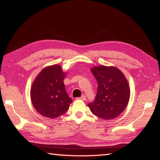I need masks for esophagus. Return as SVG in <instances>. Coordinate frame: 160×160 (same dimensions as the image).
<instances>
[{
    "instance_id": "obj_1",
    "label": "esophagus",
    "mask_w": 160,
    "mask_h": 160,
    "mask_svg": "<svg viewBox=\"0 0 160 160\" xmlns=\"http://www.w3.org/2000/svg\"><path fill=\"white\" fill-rule=\"evenodd\" d=\"M76 99L77 100H82L85 101L87 100V98H86L85 96H81L80 98H76Z\"/></svg>"
}]
</instances>
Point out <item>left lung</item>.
Masks as SVG:
<instances>
[{
  "label": "left lung",
  "instance_id": "obj_1",
  "mask_svg": "<svg viewBox=\"0 0 160 160\" xmlns=\"http://www.w3.org/2000/svg\"><path fill=\"white\" fill-rule=\"evenodd\" d=\"M91 71L98 86L96 99L88 107L94 115L104 120L117 118L124 111L130 98L128 80L115 67H94Z\"/></svg>",
  "mask_w": 160,
  "mask_h": 160
}]
</instances>
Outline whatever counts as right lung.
Returning <instances> with one entry per match:
<instances>
[{"instance_id": "obj_1", "label": "right lung", "mask_w": 160, "mask_h": 160, "mask_svg": "<svg viewBox=\"0 0 160 160\" xmlns=\"http://www.w3.org/2000/svg\"><path fill=\"white\" fill-rule=\"evenodd\" d=\"M67 73L58 64L44 68L35 78L30 96L33 106L38 113L49 118L65 113L72 102L64 84Z\"/></svg>"}]
</instances>
